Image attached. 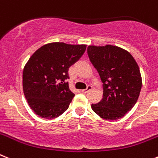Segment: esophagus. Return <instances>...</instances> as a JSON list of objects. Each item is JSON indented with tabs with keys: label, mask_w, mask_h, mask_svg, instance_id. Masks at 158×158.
<instances>
[{
	"label": "esophagus",
	"mask_w": 158,
	"mask_h": 158,
	"mask_svg": "<svg viewBox=\"0 0 158 158\" xmlns=\"http://www.w3.org/2000/svg\"><path fill=\"white\" fill-rule=\"evenodd\" d=\"M92 89H93V86L90 85H89L87 86V88L85 89H82L81 90V92L84 93V94H86V93H88L89 91Z\"/></svg>",
	"instance_id": "34e87169"
}]
</instances>
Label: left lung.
Segmentation results:
<instances>
[{"mask_svg": "<svg viewBox=\"0 0 158 158\" xmlns=\"http://www.w3.org/2000/svg\"><path fill=\"white\" fill-rule=\"evenodd\" d=\"M89 58L103 83V98L92 110L103 119L118 120L135 106L141 89V76L129 52L114 45L87 48Z\"/></svg>", "mask_w": 158, "mask_h": 158, "instance_id": "8db88e82", "label": "left lung"}]
</instances>
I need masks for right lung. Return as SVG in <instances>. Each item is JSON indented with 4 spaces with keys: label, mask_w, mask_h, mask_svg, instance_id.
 Returning a JSON list of instances; mask_svg holds the SVG:
<instances>
[{
    "label": "right lung",
    "mask_w": 158,
    "mask_h": 158,
    "mask_svg": "<svg viewBox=\"0 0 158 158\" xmlns=\"http://www.w3.org/2000/svg\"><path fill=\"white\" fill-rule=\"evenodd\" d=\"M85 44L54 42L32 55L23 70V91L35 114L46 119L68 110L75 94L69 89V69L85 51Z\"/></svg>",
    "instance_id": "obj_1"
}]
</instances>
